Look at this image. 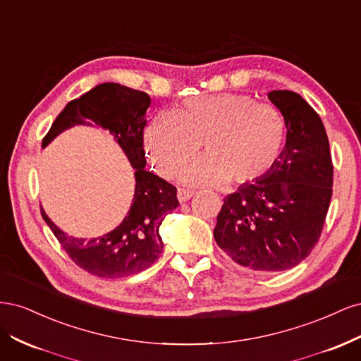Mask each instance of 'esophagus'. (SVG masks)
I'll use <instances>...</instances> for the list:
<instances>
[{
	"instance_id": "34e87169",
	"label": "esophagus",
	"mask_w": 361,
	"mask_h": 361,
	"mask_svg": "<svg viewBox=\"0 0 361 361\" xmlns=\"http://www.w3.org/2000/svg\"><path fill=\"white\" fill-rule=\"evenodd\" d=\"M192 195H194V191H191V190H183V188H179V190H178V200H179L180 203L190 200V199L192 197Z\"/></svg>"
}]
</instances>
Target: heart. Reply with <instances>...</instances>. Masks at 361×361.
Returning a JSON list of instances; mask_svg holds the SVG:
<instances>
[{
  "label": "heart",
  "instance_id": "b5f03b06",
  "mask_svg": "<svg viewBox=\"0 0 361 361\" xmlns=\"http://www.w3.org/2000/svg\"><path fill=\"white\" fill-rule=\"evenodd\" d=\"M286 140V123L274 106L250 96L220 93L188 97L176 111L159 113L145 133L149 159L164 178L188 164L180 179L187 185L256 182L274 167Z\"/></svg>",
  "mask_w": 361,
  "mask_h": 361
}]
</instances>
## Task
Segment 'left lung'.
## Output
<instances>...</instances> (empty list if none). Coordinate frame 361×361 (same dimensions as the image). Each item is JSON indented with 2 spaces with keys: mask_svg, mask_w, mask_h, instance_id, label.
I'll list each match as a JSON object with an SVG mask.
<instances>
[{
  "mask_svg": "<svg viewBox=\"0 0 361 361\" xmlns=\"http://www.w3.org/2000/svg\"><path fill=\"white\" fill-rule=\"evenodd\" d=\"M286 123V145L264 178L224 199L214 238L235 264L256 272L297 267L318 244L333 194L330 143L321 117L302 97L272 90Z\"/></svg>",
  "mask_w": 361,
  "mask_h": 361,
  "instance_id": "1",
  "label": "left lung"
}]
</instances>
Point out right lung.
Returning a JSON list of instances; mask_svg holds the SVG:
<instances>
[{"instance_id": "obj_1", "label": "right lung", "mask_w": 361, "mask_h": 361, "mask_svg": "<svg viewBox=\"0 0 361 361\" xmlns=\"http://www.w3.org/2000/svg\"><path fill=\"white\" fill-rule=\"evenodd\" d=\"M150 96L116 82H104L71 101L42 141L47 147L75 125H97L114 137L135 170V191L123 221L99 238L84 239L64 233L42 209V216L61 247L80 268L102 279H118L149 268L162 253L159 226L179 206L178 190L146 170L143 130Z\"/></svg>"}]
</instances>
